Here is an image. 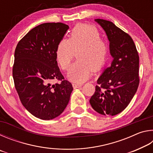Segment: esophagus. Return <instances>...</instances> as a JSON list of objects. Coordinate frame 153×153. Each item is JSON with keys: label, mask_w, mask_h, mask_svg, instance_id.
I'll list each match as a JSON object with an SVG mask.
<instances>
[{"label": "esophagus", "mask_w": 153, "mask_h": 153, "mask_svg": "<svg viewBox=\"0 0 153 153\" xmlns=\"http://www.w3.org/2000/svg\"><path fill=\"white\" fill-rule=\"evenodd\" d=\"M82 84H77V83H74V84H73V87H74V89L79 88V87H82Z\"/></svg>", "instance_id": "obj_1"}]
</instances>
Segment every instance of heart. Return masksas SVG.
<instances>
[{
	"mask_svg": "<svg viewBox=\"0 0 153 153\" xmlns=\"http://www.w3.org/2000/svg\"><path fill=\"white\" fill-rule=\"evenodd\" d=\"M95 27L86 24L75 26L69 39H63L58 44L56 58L63 70H67L77 51L78 60L72 65L67 77L77 83L89 78L92 70L97 71L104 66L108 55V46L100 38Z\"/></svg>",
	"mask_w": 153,
	"mask_h": 153,
	"instance_id": "1",
	"label": "heart"
}]
</instances>
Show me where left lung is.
<instances>
[{
	"instance_id": "1",
	"label": "left lung",
	"mask_w": 153,
	"mask_h": 153,
	"mask_svg": "<svg viewBox=\"0 0 153 153\" xmlns=\"http://www.w3.org/2000/svg\"><path fill=\"white\" fill-rule=\"evenodd\" d=\"M107 34L113 60L97 79L90 99L93 109L103 115H115L128 107L139 85V56L130 36L109 21L96 19Z\"/></svg>"
}]
</instances>
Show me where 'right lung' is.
<instances>
[{
	"instance_id": "add662e5",
	"label": "right lung",
	"mask_w": 153,
	"mask_h": 153,
	"mask_svg": "<svg viewBox=\"0 0 153 153\" xmlns=\"http://www.w3.org/2000/svg\"><path fill=\"white\" fill-rule=\"evenodd\" d=\"M68 29L62 23L40 24L31 30L15 48V87L24 107L40 120L58 117L70 99L73 86L64 80L56 58L58 44ZM56 79L62 82L52 84Z\"/></svg>"
}]
</instances>
